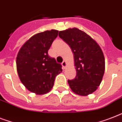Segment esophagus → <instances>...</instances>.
<instances>
[{"label": "esophagus", "mask_w": 122, "mask_h": 122, "mask_svg": "<svg viewBox=\"0 0 122 122\" xmlns=\"http://www.w3.org/2000/svg\"><path fill=\"white\" fill-rule=\"evenodd\" d=\"M61 65H62L63 69L66 68V61H63V63H61Z\"/></svg>", "instance_id": "34e87169"}]
</instances>
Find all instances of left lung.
Instances as JSON below:
<instances>
[{
    "mask_svg": "<svg viewBox=\"0 0 122 122\" xmlns=\"http://www.w3.org/2000/svg\"><path fill=\"white\" fill-rule=\"evenodd\" d=\"M59 37L68 44L73 54L76 75L68 80L70 89L82 96L91 94L100 85L105 70V59L100 46L76 28L60 31Z\"/></svg>",
    "mask_w": 122,
    "mask_h": 122,
    "instance_id": "left-lung-1",
    "label": "left lung"
}]
</instances>
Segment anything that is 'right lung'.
Listing matches in <instances>:
<instances>
[{
  "mask_svg": "<svg viewBox=\"0 0 122 122\" xmlns=\"http://www.w3.org/2000/svg\"><path fill=\"white\" fill-rule=\"evenodd\" d=\"M57 35L58 31L56 30L35 34L23 45L16 57L20 80L28 91L36 94L49 92L56 76L62 72L61 65L48 55Z\"/></svg>",
  "mask_w": 122,
  "mask_h": 122,
  "instance_id": "right-lung-1",
  "label": "right lung"
}]
</instances>
